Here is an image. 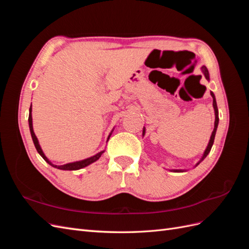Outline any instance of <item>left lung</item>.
Returning a JSON list of instances; mask_svg holds the SVG:
<instances>
[{
  "label": "left lung",
  "instance_id": "8db88e82",
  "mask_svg": "<svg viewBox=\"0 0 249 249\" xmlns=\"http://www.w3.org/2000/svg\"><path fill=\"white\" fill-rule=\"evenodd\" d=\"M201 71H202V73L205 74V77H206V79L208 80V81H210V74H209V71H208V69L207 67L203 65V66H201ZM211 95H212V97H213V108H214V111H215V123H214V130H213V132H212V135H211V137H210V141H209V143H208V146H207V148H206V150L205 152H203V155H202V157L200 158V160L195 164V167L197 166V165L205 159V158L209 155V153H210V150H211V148H212V146H213V143H214V139H215V135H216V131H217V126H218V123H219V117H218V108H217V103H216V99H215V94L211 91ZM144 134H145V127L143 126V133H142V135L143 136H144ZM170 171H173V172H184V171H186L185 169H171Z\"/></svg>",
  "mask_w": 249,
  "mask_h": 249
}]
</instances>
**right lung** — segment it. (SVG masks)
Wrapping results in <instances>:
<instances>
[{"label":"right lung","mask_w":249,"mask_h":249,"mask_svg":"<svg viewBox=\"0 0 249 249\" xmlns=\"http://www.w3.org/2000/svg\"><path fill=\"white\" fill-rule=\"evenodd\" d=\"M28 122H29L30 133H31L32 140H33V142H34V145H35V147H36V149H37V152H38V154L43 158V160L46 161L47 163H49V164L51 165V166H53V167L58 168V169H61V170H78V169H81V168H84V167L88 166V165L92 164L93 162L97 161V160H99L100 158H101V156L105 153V150H102V152L97 153L96 155H94V156H92V157L87 158V159L81 160V161H77V162L67 163V164H64V165H55V164H53V163L48 159V158L46 157V155L43 154L42 149H41V147H40V145H39L38 139H37L36 135H35V133H34V130H33V123H32V104H31V107H30V109H29V119H28ZM113 130H114V129H113ZM113 130H112L111 133L109 134V136H108V138H107V142H108V140L110 139V136L112 135Z\"/></svg>","instance_id":"right-lung-1"}]
</instances>
